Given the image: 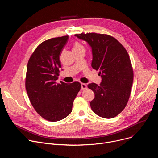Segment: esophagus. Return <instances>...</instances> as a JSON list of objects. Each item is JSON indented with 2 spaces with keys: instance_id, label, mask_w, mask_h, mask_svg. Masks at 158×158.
<instances>
[{
  "instance_id": "obj_1",
  "label": "esophagus",
  "mask_w": 158,
  "mask_h": 158,
  "mask_svg": "<svg viewBox=\"0 0 158 158\" xmlns=\"http://www.w3.org/2000/svg\"><path fill=\"white\" fill-rule=\"evenodd\" d=\"M86 89H87V85L85 84L82 83L81 84V90H82V91H84V90H85Z\"/></svg>"
}]
</instances>
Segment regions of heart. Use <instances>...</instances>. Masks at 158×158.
I'll use <instances>...</instances> for the list:
<instances>
[{
	"instance_id": "1",
	"label": "heart",
	"mask_w": 158,
	"mask_h": 158,
	"mask_svg": "<svg viewBox=\"0 0 158 158\" xmlns=\"http://www.w3.org/2000/svg\"><path fill=\"white\" fill-rule=\"evenodd\" d=\"M73 50H83L85 51V48L79 42H75L73 45Z\"/></svg>"
}]
</instances>
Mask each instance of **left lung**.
Instances as JSON below:
<instances>
[{
    "instance_id": "obj_1",
    "label": "left lung",
    "mask_w": 158,
    "mask_h": 158,
    "mask_svg": "<svg viewBox=\"0 0 158 158\" xmlns=\"http://www.w3.org/2000/svg\"><path fill=\"white\" fill-rule=\"evenodd\" d=\"M92 48V67L102 77L99 85H87L94 93L90 102L93 112L106 119L119 114L127 105L133 82V69L129 54L114 37L94 32L75 34Z\"/></svg>"
}]
</instances>
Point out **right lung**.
Wrapping results in <instances>:
<instances>
[{"label": "right lung", "instance_id": "obj_1", "mask_svg": "<svg viewBox=\"0 0 158 158\" xmlns=\"http://www.w3.org/2000/svg\"><path fill=\"white\" fill-rule=\"evenodd\" d=\"M68 39V35H65L42 42L27 64L25 84L31 103L42 118L51 122L62 120L71 114L81 87L79 82H56L61 67L59 56Z\"/></svg>", "mask_w": 158, "mask_h": 158}]
</instances>
